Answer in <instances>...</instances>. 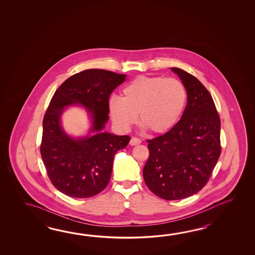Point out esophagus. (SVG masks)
Segmentation results:
<instances>
[{
	"mask_svg": "<svg viewBox=\"0 0 255 255\" xmlns=\"http://www.w3.org/2000/svg\"><path fill=\"white\" fill-rule=\"evenodd\" d=\"M141 140L139 138H137V137H132L131 139H130L129 144L131 146H135V145H138V144H140Z\"/></svg>",
	"mask_w": 255,
	"mask_h": 255,
	"instance_id": "esophagus-1",
	"label": "esophagus"
}]
</instances>
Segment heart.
I'll return each mask as SVG.
<instances>
[{
  "label": "heart",
  "instance_id": "obj_1",
  "mask_svg": "<svg viewBox=\"0 0 255 255\" xmlns=\"http://www.w3.org/2000/svg\"><path fill=\"white\" fill-rule=\"evenodd\" d=\"M187 103L184 84L176 78L140 76L126 86L121 99H109V111L115 126L127 130L139 124L152 134H164L177 124Z\"/></svg>",
  "mask_w": 255,
  "mask_h": 255
}]
</instances>
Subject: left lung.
I'll list each match as a JSON object with an SVG mask.
<instances>
[{
	"label": "left lung",
	"mask_w": 255,
	"mask_h": 255,
	"mask_svg": "<svg viewBox=\"0 0 255 255\" xmlns=\"http://www.w3.org/2000/svg\"><path fill=\"white\" fill-rule=\"evenodd\" d=\"M171 70L184 84L188 102L179 122L164 135L148 139L143 168L146 185L157 197L175 201L207 184L221 155V120L211 94L195 76Z\"/></svg>",
	"instance_id": "1"
}]
</instances>
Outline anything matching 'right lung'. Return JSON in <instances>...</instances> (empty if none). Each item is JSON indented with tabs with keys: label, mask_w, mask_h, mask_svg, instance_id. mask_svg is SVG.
Masks as SVG:
<instances>
[{
	"label": "right lung",
	"mask_w": 255,
	"mask_h": 255,
	"mask_svg": "<svg viewBox=\"0 0 255 255\" xmlns=\"http://www.w3.org/2000/svg\"><path fill=\"white\" fill-rule=\"evenodd\" d=\"M126 76L103 69L82 71L66 79L51 99L43 117L40 151L52 184L65 195L89 198L109 184L115 154L125 148L130 136L102 130L109 119V97ZM76 104L91 115L94 135L74 139L61 128V113Z\"/></svg>",
	"instance_id": "1"
}]
</instances>
